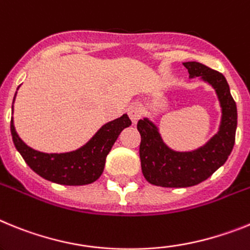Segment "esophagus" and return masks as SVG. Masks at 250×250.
I'll return each mask as SVG.
<instances>
[{
    "mask_svg": "<svg viewBox=\"0 0 250 250\" xmlns=\"http://www.w3.org/2000/svg\"><path fill=\"white\" fill-rule=\"evenodd\" d=\"M127 113L132 122L137 123V121L141 118V116H142V109H141V107L138 104H131V105L128 107Z\"/></svg>",
    "mask_w": 250,
    "mask_h": 250,
    "instance_id": "esophagus-1",
    "label": "esophagus"
}]
</instances>
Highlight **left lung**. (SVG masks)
Listing matches in <instances>:
<instances>
[{
    "label": "left lung",
    "mask_w": 250,
    "mask_h": 250,
    "mask_svg": "<svg viewBox=\"0 0 250 250\" xmlns=\"http://www.w3.org/2000/svg\"><path fill=\"white\" fill-rule=\"evenodd\" d=\"M191 78L201 77L214 86L220 101L223 117L219 132L205 146L192 152H176L166 146L158 129L147 118L140 119V158L143 176L149 184L162 188H190L205 181L223 166L234 147L236 104L225 77L197 62H184Z\"/></svg>",
    "instance_id": "1"
}]
</instances>
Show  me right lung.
<instances>
[{
  "mask_svg": "<svg viewBox=\"0 0 250 250\" xmlns=\"http://www.w3.org/2000/svg\"><path fill=\"white\" fill-rule=\"evenodd\" d=\"M127 114L104 125L85 146L68 153H44L29 147L19 137L11 121L15 147L32 171L55 184L69 186L88 185L98 180L104 170L105 158L125 128L131 125Z\"/></svg>",
  "mask_w": 250,
  "mask_h": 250,
  "instance_id": "1",
  "label": "right lung"
}]
</instances>
